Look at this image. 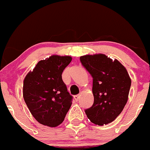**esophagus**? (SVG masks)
Segmentation results:
<instances>
[{
  "label": "esophagus",
  "mask_w": 150,
  "mask_h": 150,
  "mask_svg": "<svg viewBox=\"0 0 150 150\" xmlns=\"http://www.w3.org/2000/svg\"><path fill=\"white\" fill-rule=\"evenodd\" d=\"M74 98L75 100H76V101H78L79 99V98H80V96H79V95H76V96H74Z\"/></svg>",
  "instance_id": "obj_1"
}]
</instances>
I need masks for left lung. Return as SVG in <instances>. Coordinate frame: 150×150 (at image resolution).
<instances>
[{"label": "left lung", "mask_w": 150, "mask_h": 150, "mask_svg": "<svg viewBox=\"0 0 150 150\" xmlns=\"http://www.w3.org/2000/svg\"><path fill=\"white\" fill-rule=\"evenodd\" d=\"M80 61L93 79L94 103L85 110L87 118L98 125L113 122L128 99L131 79L127 70L117 60L103 54L81 56Z\"/></svg>", "instance_id": "obj_1"}]
</instances>
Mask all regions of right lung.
<instances>
[{"mask_svg": "<svg viewBox=\"0 0 150 150\" xmlns=\"http://www.w3.org/2000/svg\"><path fill=\"white\" fill-rule=\"evenodd\" d=\"M70 56L52 55L40 60L23 81V98L30 112L39 123L57 127L64 120L72 97L62 79L71 63Z\"/></svg>", "mask_w": 150, "mask_h": 150, "instance_id": "right-lung-1", "label": "right lung"}]
</instances>
